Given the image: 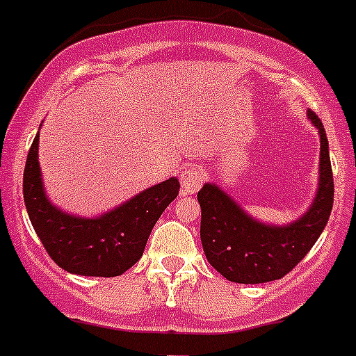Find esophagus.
<instances>
[{
	"label": "esophagus",
	"mask_w": 356,
	"mask_h": 356,
	"mask_svg": "<svg viewBox=\"0 0 356 356\" xmlns=\"http://www.w3.org/2000/svg\"><path fill=\"white\" fill-rule=\"evenodd\" d=\"M203 182V170L196 165H189L181 172V189L184 195H195Z\"/></svg>",
	"instance_id": "esophagus-1"
}]
</instances>
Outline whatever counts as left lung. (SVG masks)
I'll return each mask as SVG.
<instances>
[{"mask_svg": "<svg viewBox=\"0 0 356 356\" xmlns=\"http://www.w3.org/2000/svg\"><path fill=\"white\" fill-rule=\"evenodd\" d=\"M320 132V186L312 209L296 222L277 227L248 217L217 186L198 191L203 252L210 264L234 284H266L284 278L312 250L322 234L334 203L329 140L322 120L308 109Z\"/></svg>", "mask_w": 356, "mask_h": 356, "instance_id": "8db88e82", "label": "left lung"}]
</instances>
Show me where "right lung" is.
Listing matches in <instances>:
<instances>
[{"label": "right lung", "mask_w": 356, "mask_h": 356, "mask_svg": "<svg viewBox=\"0 0 356 356\" xmlns=\"http://www.w3.org/2000/svg\"><path fill=\"white\" fill-rule=\"evenodd\" d=\"M40 132L24 168V202L44 250L62 270L83 277H118L132 268L146 248L151 229L179 193L170 177L97 219L67 216L50 205L38 163Z\"/></svg>", "instance_id": "add662e5"}]
</instances>
